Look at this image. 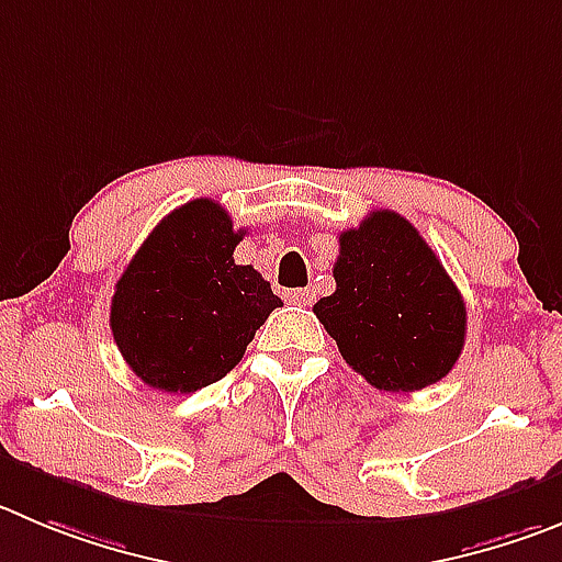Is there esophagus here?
<instances>
[{
	"instance_id": "34e87169",
	"label": "esophagus",
	"mask_w": 562,
	"mask_h": 562,
	"mask_svg": "<svg viewBox=\"0 0 562 562\" xmlns=\"http://www.w3.org/2000/svg\"><path fill=\"white\" fill-rule=\"evenodd\" d=\"M285 299H288V302H293V305L307 307V305H313V302H316V291H311V288H299V291H288Z\"/></svg>"
}]
</instances>
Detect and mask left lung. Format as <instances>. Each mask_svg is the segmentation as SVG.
<instances>
[{"label": "left lung", "mask_w": 562, "mask_h": 562, "mask_svg": "<svg viewBox=\"0 0 562 562\" xmlns=\"http://www.w3.org/2000/svg\"><path fill=\"white\" fill-rule=\"evenodd\" d=\"M335 293L313 313L340 355L380 391L443 380L465 344V302L427 240L393 210L340 233Z\"/></svg>", "instance_id": "8db88e82"}]
</instances>
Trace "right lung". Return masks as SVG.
Instances as JSON below:
<instances>
[{"mask_svg": "<svg viewBox=\"0 0 562 562\" xmlns=\"http://www.w3.org/2000/svg\"><path fill=\"white\" fill-rule=\"evenodd\" d=\"M244 229L213 199H193L144 240L110 302V329L149 387L193 393L227 376L269 313V282L233 260Z\"/></svg>", "mask_w": 562, "mask_h": 562, "instance_id": "right-lung-1", "label": "right lung"}]
</instances>
